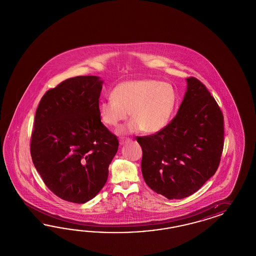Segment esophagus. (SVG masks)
Returning a JSON list of instances; mask_svg holds the SVG:
<instances>
[{
    "label": "esophagus",
    "instance_id": "obj_1",
    "mask_svg": "<svg viewBox=\"0 0 256 256\" xmlns=\"http://www.w3.org/2000/svg\"><path fill=\"white\" fill-rule=\"evenodd\" d=\"M130 138H121L120 140H119V144H120V146H123V144H126V142H130Z\"/></svg>",
    "mask_w": 256,
    "mask_h": 256
}]
</instances>
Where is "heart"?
Returning a JSON list of instances; mask_svg holds the SVG:
<instances>
[{
  "label": "heart",
  "mask_w": 256,
  "mask_h": 256,
  "mask_svg": "<svg viewBox=\"0 0 256 256\" xmlns=\"http://www.w3.org/2000/svg\"><path fill=\"white\" fill-rule=\"evenodd\" d=\"M112 98L101 100L98 114L108 126H117L132 116V121L119 128L120 134L144 130L160 132L170 122L178 102V94L170 84L156 80H138L119 84Z\"/></svg>",
  "instance_id": "1"
}]
</instances>
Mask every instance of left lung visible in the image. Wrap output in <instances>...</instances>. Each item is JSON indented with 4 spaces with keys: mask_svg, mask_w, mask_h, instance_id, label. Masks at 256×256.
Segmentation results:
<instances>
[{
    "mask_svg": "<svg viewBox=\"0 0 256 256\" xmlns=\"http://www.w3.org/2000/svg\"><path fill=\"white\" fill-rule=\"evenodd\" d=\"M186 82L170 123L155 134L137 137L146 183L169 200L196 192L215 174L224 150V114L217 102L196 78Z\"/></svg>",
    "mask_w": 256,
    "mask_h": 256,
    "instance_id": "obj_1",
    "label": "left lung"
}]
</instances>
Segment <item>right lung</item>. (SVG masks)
<instances>
[{"instance_id":"add662e5","label":"right lung","mask_w":256,"mask_h":256,"mask_svg":"<svg viewBox=\"0 0 256 256\" xmlns=\"http://www.w3.org/2000/svg\"><path fill=\"white\" fill-rule=\"evenodd\" d=\"M102 84L96 76L70 78L46 91L36 108L32 160L46 186L64 201L93 199L118 150L116 136L98 114Z\"/></svg>"}]
</instances>
